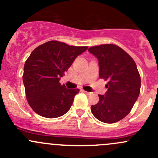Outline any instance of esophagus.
Instances as JSON below:
<instances>
[{
	"instance_id": "1",
	"label": "esophagus",
	"mask_w": 158,
	"mask_h": 158,
	"mask_svg": "<svg viewBox=\"0 0 158 158\" xmlns=\"http://www.w3.org/2000/svg\"><path fill=\"white\" fill-rule=\"evenodd\" d=\"M82 92H83V93H85V94H86V95H90V94H91V93H89V92L85 91V90H83V89L82 90Z\"/></svg>"
}]
</instances>
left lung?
Segmentation results:
<instances>
[{
	"label": "left lung",
	"mask_w": 158,
	"mask_h": 158,
	"mask_svg": "<svg viewBox=\"0 0 158 158\" xmlns=\"http://www.w3.org/2000/svg\"><path fill=\"white\" fill-rule=\"evenodd\" d=\"M99 61L100 79L108 81L105 95H99L97 104L91 106L93 116L99 121L113 123L131 112L140 94V76L134 59L113 44L88 49Z\"/></svg>",
	"instance_id": "1"
}]
</instances>
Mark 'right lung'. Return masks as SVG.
Masks as SVG:
<instances>
[{
    "label": "right lung",
    "instance_id": "1",
    "mask_svg": "<svg viewBox=\"0 0 158 158\" xmlns=\"http://www.w3.org/2000/svg\"><path fill=\"white\" fill-rule=\"evenodd\" d=\"M87 48L49 41L31 53L24 63L23 82L28 104L37 114L56 118L69 110L79 89L65 88L59 80Z\"/></svg>",
    "mask_w": 158,
    "mask_h": 158
}]
</instances>
